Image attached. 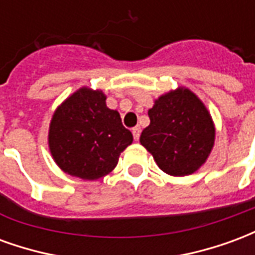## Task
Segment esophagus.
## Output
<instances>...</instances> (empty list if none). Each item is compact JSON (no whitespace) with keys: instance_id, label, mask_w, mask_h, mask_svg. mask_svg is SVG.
I'll use <instances>...</instances> for the list:
<instances>
[{"instance_id":"esophagus-1","label":"esophagus","mask_w":255,"mask_h":255,"mask_svg":"<svg viewBox=\"0 0 255 255\" xmlns=\"http://www.w3.org/2000/svg\"><path fill=\"white\" fill-rule=\"evenodd\" d=\"M132 135L135 140H138L139 136H140V127H135L132 128Z\"/></svg>"}]
</instances>
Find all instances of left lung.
I'll return each instance as SVG.
<instances>
[{
	"label": "left lung",
	"mask_w": 255,
	"mask_h": 255,
	"mask_svg": "<svg viewBox=\"0 0 255 255\" xmlns=\"http://www.w3.org/2000/svg\"><path fill=\"white\" fill-rule=\"evenodd\" d=\"M150 124L139 142L153 155L161 171L188 176L206 162L216 139L210 112L187 87H177L154 101Z\"/></svg>",
	"instance_id": "obj_1"
}]
</instances>
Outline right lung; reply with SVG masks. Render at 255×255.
<instances>
[{"instance_id": "right-lung-1", "label": "right lung", "mask_w": 255, "mask_h": 255, "mask_svg": "<svg viewBox=\"0 0 255 255\" xmlns=\"http://www.w3.org/2000/svg\"><path fill=\"white\" fill-rule=\"evenodd\" d=\"M132 140L119 112L106 106L104 91L87 86L57 106L47 135L49 150L58 168L83 180H98L111 173Z\"/></svg>"}]
</instances>
